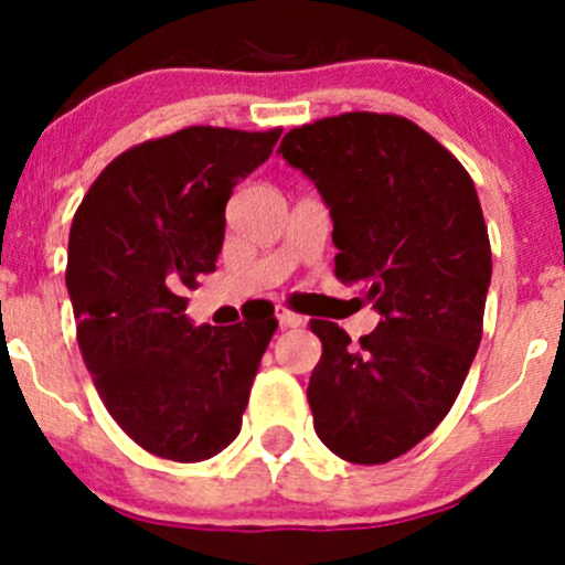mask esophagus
<instances>
[{
    "mask_svg": "<svg viewBox=\"0 0 565 565\" xmlns=\"http://www.w3.org/2000/svg\"><path fill=\"white\" fill-rule=\"evenodd\" d=\"M276 317H278V324H281V328H300V324H303V317L292 315V311H287V309H278Z\"/></svg>",
    "mask_w": 565,
    "mask_h": 565,
    "instance_id": "obj_1",
    "label": "esophagus"
}]
</instances>
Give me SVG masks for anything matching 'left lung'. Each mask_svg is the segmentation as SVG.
Returning <instances> with one entry per match:
<instances>
[{
	"label": "left lung",
	"mask_w": 565,
	"mask_h": 565,
	"mask_svg": "<svg viewBox=\"0 0 565 565\" xmlns=\"http://www.w3.org/2000/svg\"><path fill=\"white\" fill-rule=\"evenodd\" d=\"M278 156L333 218L335 278L363 287L380 324L352 344L328 319L309 404L319 440L355 465L418 446L457 402L481 344L492 250L476 185L426 130L350 111L289 130Z\"/></svg>",
	"instance_id": "left-lung-1"
}]
</instances>
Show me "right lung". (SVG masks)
I'll return each mask as SVG.
<instances>
[{
    "mask_svg": "<svg viewBox=\"0 0 565 565\" xmlns=\"http://www.w3.org/2000/svg\"><path fill=\"white\" fill-rule=\"evenodd\" d=\"M278 136L193 125L130 147L73 215L65 284L84 363L119 429L156 457L202 461L241 435L273 306L196 328L182 292L215 270L226 202Z\"/></svg>",
    "mask_w": 565,
    "mask_h": 565,
    "instance_id": "add662e5",
    "label": "right lung"
}]
</instances>
